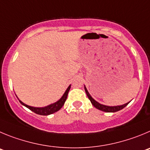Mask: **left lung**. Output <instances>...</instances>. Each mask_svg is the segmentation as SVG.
Listing matches in <instances>:
<instances>
[{"mask_svg": "<svg viewBox=\"0 0 150 150\" xmlns=\"http://www.w3.org/2000/svg\"><path fill=\"white\" fill-rule=\"evenodd\" d=\"M84 90H85V92H86V93H87V97H88V98L90 100V102H91L92 105H93L95 108H96L97 109H98V110H102V111H105V112L119 111V110H122V108H125V106L128 105V104H129V103H126V104H125V105H120V106H106V105H101V104H99L98 102H97L96 101H95L93 98H92L91 96L89 94L87 88H86L85 87H84Z\"/></svg>", "mask_w": 150, "mask_h": 150, "instance_id": "1", "label": "left lung"}]
</instances>
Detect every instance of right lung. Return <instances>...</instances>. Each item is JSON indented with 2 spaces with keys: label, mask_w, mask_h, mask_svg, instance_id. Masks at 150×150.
I'll return each mask as SVG.
<instances>
[{
  "label": "right lung",
  "mask_w": 150,
  "mask_h": 150,
  "mask_svg": "<svg viewBox=\"0 0 150 150\" xmlns=\"http://www.w3.org/2000/svg\"><path fill=\"white\" fill-rule=\"evenodd\" d=\"M70 87H71V85L69 86V87L67 88V90H66L65 93L63 94V96H62V98H60V100L57 101L55 103L52 104V105H48V106H46V107L44 108H33L30 107V106H28V105H25V103H23L22 102L19 100V102H21V104H22L23 105H25V107H27L28 108H29L30 110H32L33 112L36 113L37 114H40V115H43V116H46L49 115V114H52L55 113V112L58 111L60 108L63 106L64 103H65L66 100H67V96H68V93L70 90Z\"/></svg>",
  "instance_id": "obj_1"
}]
</instances>
